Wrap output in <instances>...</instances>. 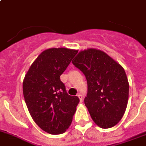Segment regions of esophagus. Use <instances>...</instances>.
I'll return each instance as SVG.
<instances>
[{"label":"esophagus","mask_w":146,"mask_h":146,"mask_svg":"<svg viewBox=\"0 0 146 146\" xmlns=\"http://www.w3.org/2000/svg\"><path fill=\"white\" fill-rule=\"evenodd\" d=\"M77 96L79 97V100H80V103H82V101H83V97H82V96L81 95V94H78Z\"/></svg>","instance_id":"obj_1"}]
</instances>
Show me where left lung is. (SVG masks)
Here are the masks:
<instances>
[{
  "label": "left lung",
  "mask_w": 146,
  "mask_h": 146,
  "mask_svg": "<svg viewBox=\"0 0 146 146\" xmlns=\"http://www.w3.org/2000/svg\"><path fill=\"white\" fill-rule=\"evenodd\" d=\"M72 64L86 76L84 103L94 122L103 129L116 125L125 112L129 86L124 68L103 51L79 52Z\"/></svg>",
  "instance_id": "1"
}]
</instances>
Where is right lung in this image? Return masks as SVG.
Segmentation results:
<instances>
[{"label":"right lung","instance_id":"obj_1","mask_svg":"<svg viewBox=\"0 0 146 146\" xmlns=\"http://www.w3.org/2000/svg\"><path fill=\"white\" fill-rule=\"evenodd\" d=\"M77 50L59 48L44 50L30 67L23 82V94L30 115L47 133L60 134L68 129L79 103L68 95L60 76Z\"/></svg>","mask_w":146,"mask_h":146}]
</instances>
